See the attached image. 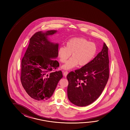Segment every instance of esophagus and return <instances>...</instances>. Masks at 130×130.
Instances as JSON below:
<instances>
[{
    "mask_svg": "<svg viewBox=\"0 0 130 130\" xmlns=\"http://www.w3.org/2000/svg\"><path fill=\"white\" fill-rule=\"evenodd\" d=\"M63 72L64 76V77H66V76H67V75L68 74V72L67 71H63Z\"/></svg>",
    "mask_w": 130,
    "mask_h": 130,
    "instance_id": "obj_1",
    "label": "esophagus"
}]
</instances>
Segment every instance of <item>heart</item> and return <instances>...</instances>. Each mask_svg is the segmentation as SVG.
I'll list each match as a JSON object with an SVG mask.
<instances>
[{"label": "heart", "instance_id": "obj_1", "mask_svg": "<svg viewBox=\"0 0 130 130\" xmlns=\"http://www.w3.org/2000/svg\"><path fill=\"white\" fill-rule=\"evenodd\" d=\"M97 51L94 43L89 42L83 38H74L68 40L65 47L61 46L58 51V55L60 61L66 62L70 57V59L62 68L69 70L79 65L84 66L87 65L94 57Z\"/></svg>", "mask_w": 130, "mask_h": 130}]
</instances>
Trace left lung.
<instances>
[{"instance_id":"1","label":"left lung","mask_w":130,"mask_h":130,"mask_svg":"<svg viewBox=\"0 0 130 130\" xmlns=\"http://www.w3.org/2000/svg\"><path fill=\"white\" fill-rule=\"evenodd\" d=\"M108 47L101 51L87 65L67 76V95L70 101L78 106L92 104L101 94L109 77Z\"/></svg>"}]
</instances>
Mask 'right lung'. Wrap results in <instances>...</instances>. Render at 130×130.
I'll list each match as a JSON object with an SVG mask.
<instances>
[{
    "label": "right lung",
    "mask_w": 130,
    "mask_h": 130,
    "mask_svg": "<svg viewBox=\"0 0 130 130\" xmlns=\"http://www.w3.org/2000/svg\"><path fill=\"white\" fill-rule=\"evenodd\" d=\"M50 30L35 33L30 39L27 49L21 61V84L27 93L37 100L50 99L59 80L61 71L54 72L59 66L58 43L50 41L48 36L57 33Z\"/></svg>",
    "instance_id": "1"
}]
</instances>
